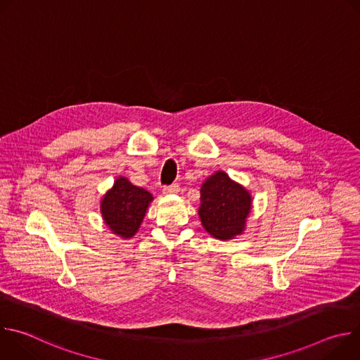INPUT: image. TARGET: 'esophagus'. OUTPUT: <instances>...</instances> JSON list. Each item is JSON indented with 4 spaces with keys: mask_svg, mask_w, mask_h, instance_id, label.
Returning <instances> with one entry per match:
<instances>
[{
    "mask_svg": "<svg viewBox=\"0 0 360 360\" xmlns=\"http://www.w3.org/2000/svg\"><path fill=\"white\" fill-rule=\"evenodd\" d=\"M178 192H179V185L178 184L164 186V193H178Z\"/></svg>",
    "mask_w": 360,
    "mask_h": 360,
    "instance_id": "obj_1",
    "label": "esophagus"
}]
</instances>
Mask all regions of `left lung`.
Here are the masks:
<instances>
[{
    "instance_id": "1",
    "label": "left lung",
    "mask_w": 360,
    "mask_h": 360,
    "mask_svg": "<svg viewBox=\"0 0 360 360\" xmlns=\"http://www.w3.org/2000/svg\"><path fill=\"white\" fill-rule=\"evenodd\" d=\"M252 199L246 189L218 171L200 188L199 218L214 238L232 239L242 233Z\"/></svg>"
}]
</instances>
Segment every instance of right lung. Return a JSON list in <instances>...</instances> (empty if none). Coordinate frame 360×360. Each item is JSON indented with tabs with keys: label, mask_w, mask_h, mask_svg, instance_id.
<instances>
[{
	"label": "right lung",
	"mask_w": 360,
	"mask_h": 360,
	"mask_svg": "<svg viewBox=\"0 0 360 360\" xmlns=\"http://www.w3.org/2000/svg\"><path fill=\"white\" fill-rule=\"evenodd\" d=\"M150 200L152 195L148 191L121 176L102 199L101 212L114 233L131 238L136 233Z\"/></svg>",
	"instance_id": "right-lung-1"
}]
</instances>
